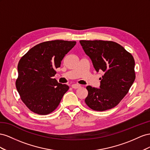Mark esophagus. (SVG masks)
Masks as SVG:
<instances>
[{
  "label": "esophagus",
  "instance_id": "esophagus-1",
  "mask_svg": "<svg viewBox=\"0 0 150 150\" xmlns=\"http://www.w3.org/2000/svg\"><path fill=\"white\" fill-rule=\"evenodd\" d=\"M71 87L73 88H79L80 87V85L79 84H73L71 85Z\"/></svg>",
  "mask_w": 150,
  "mask_h": 150
}]
</instances>
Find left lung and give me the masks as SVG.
Here are the masks:
<instances>
[{"mask_svg": "<svg viewBox=\"0 0 150 150\" xmlns=\"http://www.w3.org/2000/svg\"><path fill=\"white\" fill-rule=\"evenodd\" d=\"M80 43L97 72L102 71L99 88L87 86L86 104L92 110L104 111L116 106L129 92L135 80L132 54L117 42L81 40Z\"/></svg>", "mask_w": 150, "mask_h": 150, "instance_id": "obj_1", "label": "left lung"}]
</instances>
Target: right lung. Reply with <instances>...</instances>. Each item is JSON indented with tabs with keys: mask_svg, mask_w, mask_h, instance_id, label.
<instances>
[{
	"mask_svg": "<svg viewBox=\"0 0 150 150\" xmlns=\"http://www.w3.org/2000/svg\"><path fill=\"white\" fill-rule=\"evenodd\" d=\"M76 41H45L30 49L20 59L16 86L21 99L34 113L46 115L58 106L69 87L53 79L56 68Z\"/></svg>",
	"mask_w": 150,
	"mask_h": 150,
	"instance_id": "add662e5",
	"label": "right lung"
}]
</instances>
